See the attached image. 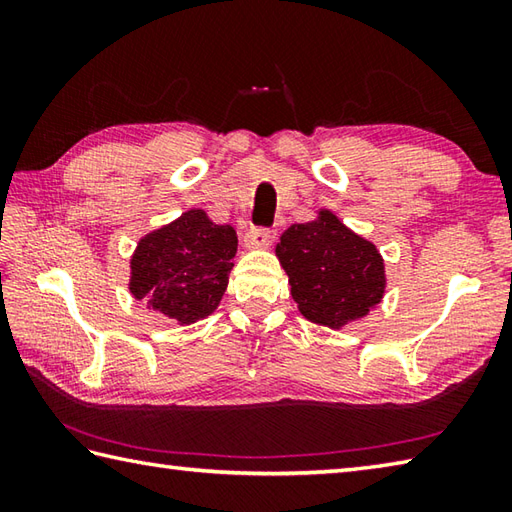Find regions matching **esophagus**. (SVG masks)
I'll use <instances>...</instances> for the list:
<instances>
[{"mask_svg":"<svg viewBox=\"0 0 512 512\" xmlns=\"http://www.w3.org/2000/svg\"><path fill=\"white\" fill-rule=\"evenodd\" d=\"M275 231L273 228H253L246 235V246L248 248H268L270 244L275 242Z\"/></svg>","mask_w":512,"mask_h":512,"instance_id":"1","label":"esophagus"}]
</instances>
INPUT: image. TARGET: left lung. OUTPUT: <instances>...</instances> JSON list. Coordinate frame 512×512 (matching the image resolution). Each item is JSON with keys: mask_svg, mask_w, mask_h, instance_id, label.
<instances>
[{"mask_svg": "<svg viewBox=\"0 0 512 512\" xmlns=\"http://www.w3.org/2000/svg\"><path fill=\"white\" fill-rule=\"evenodd\" d=\"M275 255L299 312L312 323L341 330L383 301V255L328 209H319L312 222L292 224Z\"/></svg>", "mask_w": 512, "mask_h": 512, "instance_id": "1", "label": "left lung"}]
</instances>
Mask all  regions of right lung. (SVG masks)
Wrapping results in <instances>:
<instances>
[{
    "mask_svg": "<svg viewBox=\"0 0 512 512\" xmlns=\"http://www.w3.org/2000/svg\"><path fill=\"white\" fill-rule=\"evenodd\" d=\"M235 253L233 226L215 224L202 209H189L138 239L127 288L149 310L191 325L220 306Z\"/></svg>",
    "mask_w": 512,
    "mask_h": 512,
    "instance_id": "1",
    "label": "right lung"
}]
</instances>
